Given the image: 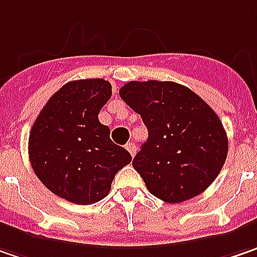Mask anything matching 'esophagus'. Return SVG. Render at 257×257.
<instances>
[{
  "label": "esophagus",
  "mask_w": 257,
  "mask_h": 257,
  "mask_svg": "<svg viewBox=\"0 0 257 257\" xmlns=\"http://www.w3.org/2000/svg\"><path fill=\"white\" fill-rule=\"evenodd\" d=\"M126 147V150L129 151V154L132 155V157H135V154H137V145L135 144H132V142H129L125 145Z\"/></svg>",
  "instance_id": "34e87169"
}]
</instances>
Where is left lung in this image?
<instances>
[{
	"label": "left lung",
	"instance_id": "left-lung-1",
	"mask_svg": "<svg viewBox=\"0 0 257 257\" xmlns=\"http://www.w3.org/2000/svg\"><path fill=\"white\" fill-rule=\"evenodd\" d=\"M119 96L148 129L132 165L151 194L171 204L201 194L227 158L229 141L217 113L174 82H129Z\"/></svg>",
	"mask_w": 257,
	"mask_h": 257
}]
</instances>
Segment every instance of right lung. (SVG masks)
I'll use <instances>...</instances> for the list:
<instances>
[{
    "instance_id": "obj_1",
    "label": "right lung",
    "mask_w": 257,
    "mask_h": 257,
    "mask_svg": "<svg viewBox=\"0 0 257 257\" xmlns=\"http://www.w3.org/2000/svg\"><path fill=\"white\" fill-rule=\"evenodd\" d=\"M110 96L112 86L103 79L69 82L49 99L30 132L36 175L53 194L74 204L105 198L117 171L132 161L97 117Z\"/></svg>"
}]
</instances>
